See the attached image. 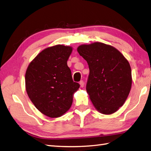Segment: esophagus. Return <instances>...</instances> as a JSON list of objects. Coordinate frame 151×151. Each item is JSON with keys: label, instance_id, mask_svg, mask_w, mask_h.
Segmentation results:
<instances>
[{"label": "esophagus", "instance_id": "esophagus-1", "mask_svg": "<svg viewBox=\"0 0 151 151\" xmlns=\"http://www.w3.org/2000/svg\"><path fill=\"white\" fill-rule=\"evenodd\" d=\"M80 87H83L84 86V82L83 81V80H81V81L80 82Z\"/></svg>", "mask_w": 151, "mask_h": 151}]
</instances>
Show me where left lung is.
<instances>
[{
  "label": "left lung",
  "mask_w": 151,
  "mask_h": 151,
  "mask_svg": "<svg viewBox=\"0 0 151 151\" xmlns=\"http://www.w3.org/2000/svg\"><path fill=\"white\" fill-rule=\"evenodd\" d=\"M89 68L86 91L96 109L111 114L123 106L131 89L128 60L115 47L101 42L82 44L77 48Z\"/></svg>",
  "instance_id": "obj_1"
}]
</instances>
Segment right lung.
<instances>
[{
  "label": "right lung",
  "mask_w": 151,
  "mask_h": 151,
  "mask_svg": "<svg viewBox=\"0 0 151 151\" xmlns=\"http://www.w3.org/2000/svg\"><path fill=\"white\" fill-rule=\"evenodd\" d=\"M73 47L56 45L44 49L27 68L26 89L34 106L50 118L61 116L71 107L80 84L74 82L67 62Z\"/></svg>",
  "instance_id": "1"
}]
</instances>
